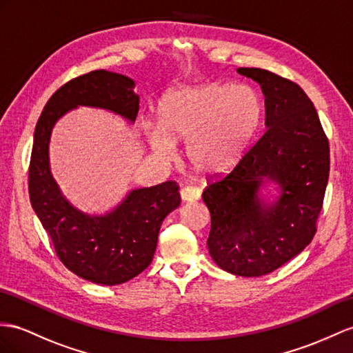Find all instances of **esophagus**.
<instances>
[{
  "instance_id": "34e87169",
  "label": "esophagus",
  "mask_w": 353,
  "mask_h": 353,
  "mask_svg": "<svg viewBox=\"0 0 353 353\" xmlns=\"http://www.w3.org/2000/svg\"><path fill=\"white\" fill-rule=\"evenodd\" d=\"M180 196H182V200L185 203H191V201L200 200L201 192H200V189H198V188L185 186V188L180 189Z\"/></svg>"
}]
</instances>
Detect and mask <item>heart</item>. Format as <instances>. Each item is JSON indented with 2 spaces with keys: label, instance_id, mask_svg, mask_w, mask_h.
<instances>
[{
  "label": "heart",
  "instance_id": "1",
  "mask_svg": "<svg viewBox=\"0 0 353 353\" xmlns=\"http://www.w3.org/2000/svg\"><path fill=\"white\" fill-rule=\"evenodd\" d=\"M263 119V103L249 86L209 83L173 89L158 107L159 128L150 143L159 157L170 158L176 141L196 173L221 176L245 157Z\"/></svg>",
  "mask_w": 353,
  "mask_h": 353
}]
</instances>
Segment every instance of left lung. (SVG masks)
<instances>
[{
	"mask_svg": "<svg viewBox=\"0 0 353 353\" xmlns=\"http://www.w3.org/2000/svg\"><path fill=\"white\" fill-rule=\"evenodd\" d=\"M265 97L264 132L228 174L204 189L212 216L207 248L222 270L259 277L282 267L309 245L330 176V144L318 112L292 80L268 70L239 68ZM279 186L274 203L259 189Z\"/></svg>",
	"mask_w": 353,
	"mask_h": 353,
	"instance_id": "obj_1",
	"label": "left lung"
}]
</instances>
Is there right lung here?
I'll return each instance as SVG.
<instances>
[{"mask_svg": "<svg viewBox=\"0 0 353 353\" xmlns=\"http://www.w3.org/2000/svg\"><path fill=\"white\" fill-rule=\"evenodd\" d=\"M134 80L105 70L61 86L44 105L34 131L28 189L31 205L48 231L61 263L98 285H121L146 270L155 254L162 221L180 205L179 186L168 180L132 189L114 210L89 216L61 194L49 167L53 125L77 105L105 108L134 122L140 98Z\"/></svg>", "mask_w": 353, "mask_h": 353, "instance_id": "add662e5", "label": "right lung"}]
</instances>
